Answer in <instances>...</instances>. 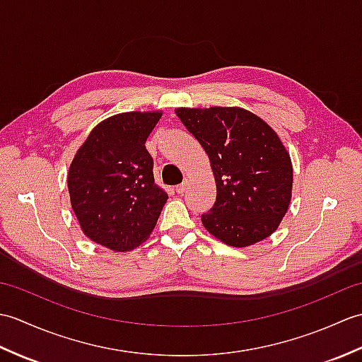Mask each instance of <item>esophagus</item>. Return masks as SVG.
I'll return each mask as SVG.
<instances>
[{"label": "esophagus", "mask_w": 362, "mask_h": 362, "mask_svg": "<svg viewBox=\"0 0 362 362\" xmlns=\"http://www.w3.org/2000/svg\"><path fill=\"white\" fill-rule=\"evenodd\" d=\"M185 189H187V182H182L180 185L175 187V193L177 194H183V193H185Z\"/></svg>", "instance_id": "obj_1"}]
</instances>
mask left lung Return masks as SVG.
<instances>
[{
	"mask_svg": "<svg viewBox=\"0 0 362 362\" xmlns=\"http://www.w3.org/2000/svg\"><path fill=\"white\" fill-rule=\"evenodd\" d=\"M175 115L209 156L216 182L204 227L232 247L275 232L291 202L292 165L271 126L240 107H182Z\"/></svg>",
	"mask_w": 362,
	"mask_h": 362,
	"instance_id": "obj_1",
	"label": "left lung"
}]
</instances>
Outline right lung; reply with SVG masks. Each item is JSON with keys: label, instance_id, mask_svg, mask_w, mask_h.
I'll return each mask as SVG.
<instances>
[{"label": "right lung", "instance_id": "right-lung-1", "mask_svg": "<svg viewBox=\"0 0 362 362\" xmlns=\"http://www.w3.org/2000/svg\"><path fill=\"white\" fill-rule=\"evenodd\" d=\"M158 112H127L91 130L71 161L68 191L82 232L115 252L148 240L168 199L153 182L146 140Z\"/></svg>", "mask_w": 362, "mask_h": 362}]
</instances>
